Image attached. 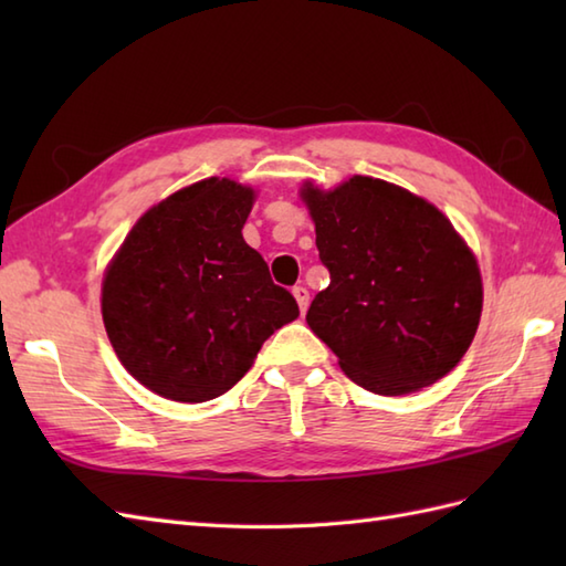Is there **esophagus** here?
Masks as SVG:
<instances>
[{
  "label": "esophagus",
  "mask_w": 566,
  "mask_h": 566,
  "mask_svg": "<svg viewBox=\"0 0 566 566\" xmlns=\"http://www.w3.org/2000/svg\"><path fill=\"white\" fill-rule=\"evenodd\" d=\"M292 294H294V298H296V304H298V311H302V314H306V308H308V290L306 286H294L292 290Z\"/></svg>",
  "instance_id": "34e87169"
}]
</instances>
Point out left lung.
I'll list each match as a JSON object with an SVG mask.
<instances>
[{
  "mask_svg": "<svg viewBox=\"0 0 566 566\" xmlns=\"http://www.w3.org/2000/svg\"><path fill=\"white\" fill-rule=\"evenodd\" d=\"M331 284L306 323L359 387L401 396L460 363L482 318V274L448 216L408 189L355 175L304 185Z\"/></svg>",
  "mask_w": 566,
  "mask_h": 566,
  "instance_id": "obj_1",
  "label": "left lung"
}]
</instances>
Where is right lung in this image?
I'll list each match as a JSON object with an SVG mask.
<instances>
[{
  "instance_id": "obj_1",
  "label": "right lung",
  "mask_w": 566,
  "mask_h": 566,
  "mask_svg": "<svg viewBox=\"0 0 566 566\" xmlns=\"http://www.w3.org/2000/svg\"><path fill=\"white\" fill-rule=\"evenodd\" d=\"M255 191L209 177L140 216L102 282L104 328L143 387L182 403L243 379L262 343L298 316L243 240Z\"/></svg>"
}]
</instances>
